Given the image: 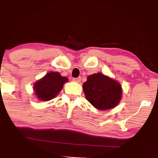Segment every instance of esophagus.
I'll return each mask as SVG.
<instances>
[{"label": "esophagus", "instance_id": "1", "mask_svg": "<svg viewBox=\"0 0 158 158\" xmlns=\"http://www.w3.org/2000/svg\"><path fill=\"white\" fill-rule=\"evenodd\" d=\"M73 81H75V82H80L81 81V77H78V78H73Z\"/></svg>", "mask_w": 158, "mask_h": 158}]
</instances>
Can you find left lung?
Here are the masks:
<instances>
[{"mask_svg":"<svg viewBox=\"0 0 158 158\" xmlns=\"http://www.w3.org/2000/svg\"><path fill=\"white\" fill-rule=\"evenodd\" d=\"M82 88L87 100L99 110L115 108L122 99L121 85L117 80L102 73L88 76Z\"/></svg>","mask_w":158,"mask_h":158,"instance_id":"left-lung-1","label":"left lung"}]
</instances>
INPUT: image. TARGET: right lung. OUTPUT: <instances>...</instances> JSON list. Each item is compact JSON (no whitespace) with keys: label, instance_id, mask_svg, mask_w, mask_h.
<instances>
[{"label":"right lung","instance_id":"1","mask_svg":"<svg viewBox=\"0 0 158 158\" xmlns=\"http://www.w3.org/2000/svg\"><path fill=\"white\" fill-rule=\"evenodd\" d=\"M68 81V78L61 76L59 72H50L34 83V93L39 100L49 101L59 94Z\"/></svg>","mask_w":158,"mask_h":158}]
</instances>
